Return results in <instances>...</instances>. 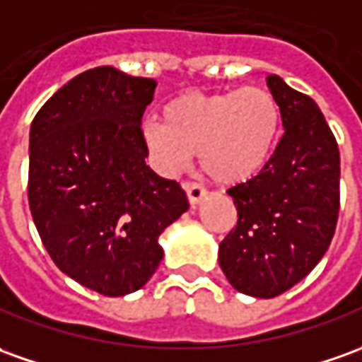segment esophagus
I'll use <instances>...</instances> for the list:
<instances>
[{"label":"esophagus","instance_id":"obj_1","mask_svg":"<svg viewBox=\"0 0 362 362\" xmlns=\"http://www.w3.org/2000/svg\"><path fill=\"white\" fill-rule=\"evenodd\" d=\"M185 193L189 203L195 206L206 197V189L203 185H199V183H185Z\"/></svg>","mask_w":362,"mask_h":362}]
</instances>
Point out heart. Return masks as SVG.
<instances>
[{
  "label": "heart",
  "mask_w": 362,
  "mask_h": 362,
  "mask_svg": "<svg viewBox=\"0 0 362 362\" xmlns=\"http://www.w3.org/2000/svg\"><path fill=\"white\" fill-rule=\"evenodd\" d=\"M281 128L276 96L262 86L203 94L187 92L163 108V122L146 119L141 141L165 173L187 165L193 153L214 183L238 185L270 161Z\"/></svg>",
  "instance_id": "b5f03b06"
}]
</instances>
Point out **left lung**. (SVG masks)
Masks as SVG:
<instances>
[{
  "label": "left lung",
  "instance_id": "obj_1",
  "mask_svg": "<svg viewBox=\"0 0 362 362\" xmlns=\"http://www.w3.org/2000/svg\"><path fill=\"white\" fill-rule=\"evenodd\" d=\"M268 88L281 110L284 136L260 173L228 189L238 223L218 246L234 290L276 298L327 252L339 216L337 139L317 104L278 74Z\"/></svg>",
  "mask_w": 362,
  "mask_h": 362
}]
</instances>
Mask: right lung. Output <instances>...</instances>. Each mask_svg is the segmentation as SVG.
<instances>
[{"label": "right lung", "instance_id": "right-lung-1", "mask_svg": "<svg viewBox=\"0 0 362 362\" xmlns=\"http://www.w3.org/2000/svg\"><path fill=\"white\" fill-rule=\"evenodd\" d=\"M153 78L96 66L37 112L29 206L59 270L108 298L144 288L163 258L157 238L189 209L177 181L146 165L141 116Z\"/></svg>", "mask_w": 362, "mask_h": 362}]
</instances>
